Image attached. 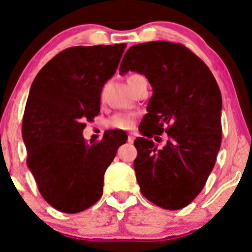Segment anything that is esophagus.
<instances>
[{
    "instance_id": "obj_1",
    "label": "esophagus",
    "mask_w": 252,
    "mask_h": 252,
    "mask_svg": "<svg viewBox=\"0 0 252 252\" xmlns=\"http://www.w3.org/2000/svg\"><path fill=\"white\" fill-rule=\"evenodd\" d=\"M134 141H135V134H129V136H128L129 143H134Z\"/></svg>"
}]
</instances>
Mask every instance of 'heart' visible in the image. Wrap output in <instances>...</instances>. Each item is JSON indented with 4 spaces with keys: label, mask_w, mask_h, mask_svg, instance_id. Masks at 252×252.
Masks as SVG:
<instances>
[{
    "label": "heart",
    "mask_w": 252,
    "mask_h": 252,
    "mask_svg": "<svg viewBox=\"0 0 252 252\" xmlns=\"http://www.w3.org/2000/svg\"><path fill=\"white\" fill-rule=\"evenodd\" d=\"M138 77V75H130L128 77V86L129 88L131 87L132 82H134L136 78ZM109 126L115 129H123V130H128L134 124V115L131 114H116L114 115L110 120L108 121Z\"/></svg>",
    "instance_id": "b5f03b06"
}]
</instances>
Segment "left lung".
<instances>
[{
	"label": "left lung",
	"mask_w": 252,
	"mask_h": 252,
	"mask_svg": "<svg viewBox=\"0 0 252 252\" xmlns=\"http://www.w3.org/2000/svg\"><path fill=\"white\" fill-rule=\"evenodd\" d=\"M144 75L153 88L144 137L135 141L136 178L145 198L168 210L190 204L213 171L222 142V95L213 72L180 43L154 41L130 47L120 75ZM165 131L162 150L150 138ZM156 136V139H158Z\"/></svg>",
	"instance_id": "1"
}]
</instances>
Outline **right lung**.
Returning a JSON list of instances; mask_svg holds the SVG:
<instances>
[{
    "mask_svg": "<svg viewBox=\"0 0 252 252\" xmlns=\"http://www.w3.org/2000/svg\"><path fill=\"white\" fill-rule=\"evenodd\" d=\"M126 44L72 47L36 75L23 116L27 165L51 207L66 214L86 210L101 198L105 170L126 132L109 131L88 144L86 121L99 114L101 93L116 72Z\"/></svg>",
    "mask_w": 252,
    "mask_h": 252,
    "instance_id": "add662e5",
    "label": "right lung"
}]
</instances>
